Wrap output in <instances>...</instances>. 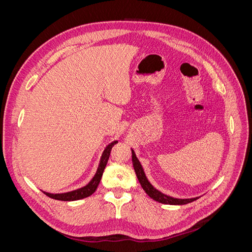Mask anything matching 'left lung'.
Segmentation results:
<instances>
[{"label":"left lung","mask_w":252,"mask_h":252,"mask_svg":"<svg viewBox=\"0 0 252 252\" xmlns=\"http://www.w3.org/2000/svg\"><path fill=\"white\" fill-rule=\"evenodd\" d=\"M132 163H133V168L136 173V177H138L139 182L141 183L145 192H146L151 199H154L159 203L168 204V205H185L195 201L196 199H199V197H193V199H174V197H171L162 192H159L158 189H156L148 182L146 175H145L144 170L142 168V165L140 164V161L138 159V158H136L133 150H132Z\"/></svg>","instance_id":"8db88e82"}]
</instances>
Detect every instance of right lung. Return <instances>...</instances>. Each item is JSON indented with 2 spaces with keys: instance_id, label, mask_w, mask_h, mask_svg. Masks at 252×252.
<instances>
[{
  "instance_id": "add662e5",
  "label": "right lung",
  "mask_w": 252,
  "mask_h": 252,
  "mask_svg": "<svg viewBox=\"0 0 252 252\" xmlns=\"http://www.w3.org/2000/svg\"><path fill=\"white\" fill-rule=\"evenodd\" d=\"M118 142H112L111 144H109L106 149L104 150L103 155H102V158H101V163L100 166H98L97 171L94 175V178L91 180V182L89 183L88 185H86L85 187L80 188L78 190H74V191H70V192H66V193H59V194H52V193H48V192H44L47 196L51 197V199L55 200H59V201H77V200H81L84 199V197H87L89 195L93 194L98 184H100L102 175L104 172V169L106 165H107V162L109 159V156H110V151L113 147V145H116Z\"/></svg>"
}]
</instances>
